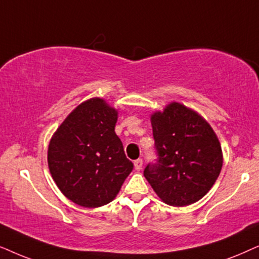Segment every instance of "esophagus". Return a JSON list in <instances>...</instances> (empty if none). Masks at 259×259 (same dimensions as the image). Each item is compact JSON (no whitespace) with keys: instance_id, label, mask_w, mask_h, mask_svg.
Instances as JSON below:
<instances>
[{"instance_id":"34e87169","label":"esophagus","mask_w":259,"mask_h":259,"mask_svg":"<svg viewBox=\"0 0 259 259\" xmlns=\"http://www.w3.org/2000/svg\"><path fill=\"white\" fill-rule=\"evenodd\" d=\"M134 165H135V169H136V170H141V169H142V165H143L142 158H139V160H136L135 162H134Z\"/></svg>"}]
</instances>
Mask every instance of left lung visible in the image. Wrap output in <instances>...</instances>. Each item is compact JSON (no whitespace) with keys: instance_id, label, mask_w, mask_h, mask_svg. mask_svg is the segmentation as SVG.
Segmentation results:
<instances>
[{"instance_id":"8db88e82","label":"left lung","mask_w":259,"mask_h":259,"mask_svg":"<svg viewBox=\"0 0 259 259\" xmlns=\"http://www.w3.org/2000/svg\"><path fill=\"white\" fill-rule=\"evenodd\" d=\"M158 158L144 177L164 204L184 207L207 194L223 167L222 146L201 115L178 102L150 117Z\"/></svg>"}]
</instances>
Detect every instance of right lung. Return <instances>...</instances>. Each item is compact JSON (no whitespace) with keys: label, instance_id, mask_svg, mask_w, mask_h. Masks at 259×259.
<instances>
[{"label":"right lung","instance_id":"obj_1","mask_svg":"<svg viewBox=\"0 0 259 259\" xmlns=\"http://www.w3.org/2000/svg\"><path fill=\"white\" fill-rule=\"evenodd\" d=\"M118 111L103 98L79 104L53 134L47 161L61 193L74 204L96 208L111 202L134 164L115 133Z\"/></svg>","mask_w":259,"mask_h":259}]
</instances>
